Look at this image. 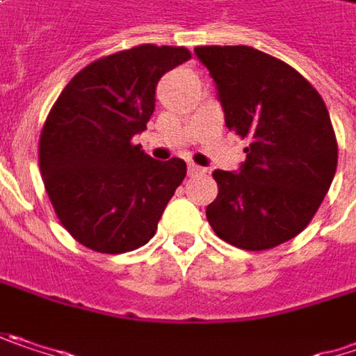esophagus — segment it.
<instances>
[{
	"instance_id": "obj_1",
	"label": "esophagus",
	"mask_w": 356,
	"mask_h": 356,
	"mask_svg": "<svg viewBox=\"0 0 356 356\" xmlns=\"http://www.w3.org/2000/svg\"><path fill=\"white\" fill-rule=\"evenodd\" d=\"M187 173H189V177H197V175H205L207 171H205L203 167L195 165V163H189V165H187Z\"/></svg>"
}]
</instances>
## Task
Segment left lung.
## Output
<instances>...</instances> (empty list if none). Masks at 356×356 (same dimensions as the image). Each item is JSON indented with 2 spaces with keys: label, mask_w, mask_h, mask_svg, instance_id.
<instances>
[{
  "label": "left lung",
  "mask_w": 356,
  "mask_h": 356,
  "mask_svg": "<svg viewBox=\"0 0 356 356\" xmlns=\"http://www.w3.org/2000/svg\"><path fill=\"white\" fill-rule=\"evenodd\" d=\"M225 127L250 138L240 171H213L218 197L205 213L221 240L270 250L298 236L334 179L339 149L312 84L282 60L250 46H201Z\"/></svg>",
  "instance_id": "obj_1"
}]
</instances>
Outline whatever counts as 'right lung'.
I'll return each instance as SVG.
<instances>
[{
  "label": "right lung",
  "instance_id": "right-lung-1",
  "mask_svg": "<svg viewBox=\"0 0 356 356\" xmlns=\"http://www.w3.org/2000/svg\"><path fill=\"white\" fill-rule=\"evenodd\" d=\"M187 48L136 46L100 58L66 84L40 136V171L54 211L74 240L100 254L145 245L187 173L155 161L133 136L155 111L161 76Z\"/></svg>",
  "mask_w": 356,
  "mask_h": 356
}]
</instances>
